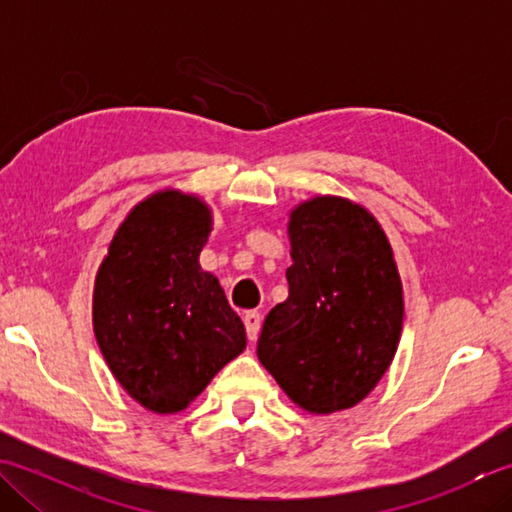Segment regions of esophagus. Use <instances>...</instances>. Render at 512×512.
<instances>
[{"instance_id": "1", "label": "esophagus", "mask_w": 512, "mask_h": 512, "mask_svg": "<svg viewBox=\"0 0 512 512\" xmlns=\"http://www.w3.org/2000/svg\"><path fill=\"white\" fill-rule=\"evenodd\" d=\"M244 325H246L248 339L255 341L257 334H259V328H262V317H259V312L248 310V312L244 314Z\"/></svg>"}]
</instances>
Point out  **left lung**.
<instances>
[{
    "instance_id": "left-lung-1",
    "label": "left lung",
    "mask_w": 512,
    "mask_h": 512,
    "mask_svg": "<svg viewBox=\"0 0 512 512\" xmlns=\"http://www.w3.org/2000/svg\"><path fill=\"white\" fill-rule=\"evenodd\" d=\"M288 239V299L268 312L257 358L297 407L328 416L372 394L394 361L402 281L383 226L341 195L299 202Z\"/></svg>"
}]
</instances>
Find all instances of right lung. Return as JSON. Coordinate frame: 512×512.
Segmentation results:
<instances>
[{
	"label": "right lung",
	"mask_w": 512,
	"mask_h": 512,
	"mask_svg": "<svg viewBox=\"0 0 512 512\" xmlns=\"http://www.w3.org/2000/svg\"><path fill=\"white\" fill-rule=\"evenodd\" d=\"M211 231L200 195L156 191L125 215L96 270V343L118 385L160 416L187 409L246 347L242 319L200 266Z\"/></svg>",
	"instance_id": "obj_1"
}]
</instances>
